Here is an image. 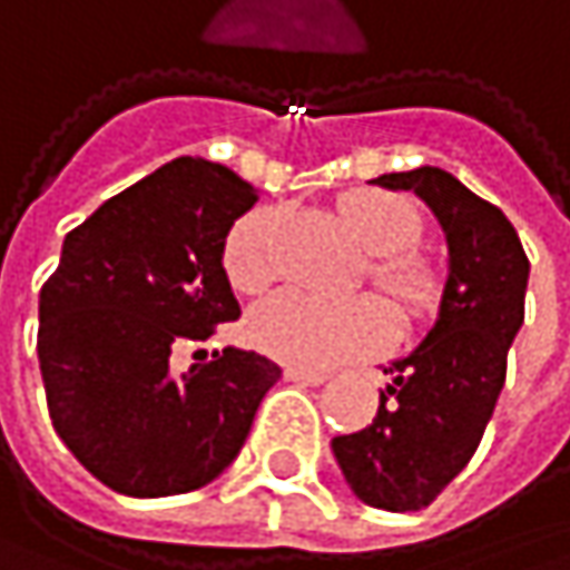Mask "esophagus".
I'll return each mask as SVG.
<instances>
[{
	"label": "esophagus",
	"mask_w": 570,
	"mask_h": 570,
	"mask_svg": "<svg viewBox=\"0 0 570 570\" xmlns=\"http://www.w3.org/2000/svg\"><path fill=\"white\" fill-rule=\"evenodd\" d=\"M284 380L296 383V386H323L330 376H326V373H320V370H296V366H286Z\"/></svg>",
	"instance_id": "esophagus-1"
}]
</instances>
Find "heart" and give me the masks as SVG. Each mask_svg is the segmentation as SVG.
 Returning a JSON list of instances; mask_svg holds the SVG:
<instances>
[{
  "instance_id": "heart-1",
  "label": "heart",
  "mask_w": 570,
  "mask_h": 570,
  "mask_svg": "<svg viewBox=\"0 0 570 570\" xmlns=\"http://www.w3.org/2000/svg\"><path fill=\"white\" fill-rule=\"evenodd\" d=\"M340 220L353 240L373 254L370 277L409 306L432 293V267L412 250L422 234L419 207L393 190L360 187L340 197ZM277 210H247L224 240V274L237 293H261L277 277L274 257ZM250 343L296 370H326L370 356L393 343L396 326L376 296L320 299L299 289H284L264 299L247 320Z\"/></svg>"
}]
</instances>
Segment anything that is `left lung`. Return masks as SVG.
Instances as JSON below:
<instances>
[{"instance_id": "1", "label": "left lung", "mask_w": 570, "mask_h": 570, "mask_svg": "<svg viewBox=\"0 0 570 570\" xmlns=\"http://www.w3.org/2000/svg\"><path fill=\"white\" fill-rule=\"evenodd\" d=\"M435 214L449 274L422 343L386 366L376 419L336 435L333 455L353 495L373 509H425L475 455L505 386L509 346L524 323L528 257L512 220L442 168L383 174Z\"/></svg>"}]
</instances>
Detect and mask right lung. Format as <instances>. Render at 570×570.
<instances>
[{"instance_id": "right-lung-1", "label": "right lung", "mask_w": 570, "mask_h": 570, "mask_svg": "<svg viewBox=\"0 0 570 570\" xmlns=\"http://www.w3.org/2000/svg\"><path fill=\"white\" fill-rule=\"evenodd\" d=\"M254 204L230 168L177 158L61 244L39 293V370L58 439L111 492L165 499L214 482L281 380L234 346L171 370V350L240 316L224 240Z\"/></svg>"}]
</instances>
